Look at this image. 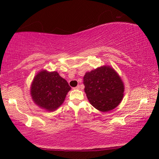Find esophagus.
I'll use <instances>...</instances> for the list:
<instances>
[{
  "instance_id": "esophagus-1",
  "label": "esophagus",
  "mask_w": 159,
  "mask_h": 159,
  "mask_svg": "<svg viewBox=\"0 0 159 159\" xmlns=\"http://www.w3.org/2000/svg\"><path fill=\"white\" fill-rule=\"evenodd\" d=\"M80 85H77V87H75V88H74V89H75V90H80Z\"/></svg>"
}]
</instances>
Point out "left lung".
Instances as JSON below:
<instances>
[{"label":"left lung","instance_id":"8db88e82","mask_svg":"<svg viewBox=\"0 0 159 159\" xmlns=\"http://www.w3.org/2000/svg\"><path fill=\"white\" fill-rule=\"evenodd\" d=\"M84 92L93 107L103 112L114 109L124 96L125 86L114 69L103 66L86 72Z\"/></svg>","mask_w":159,"mask_h":159}]
</instances>
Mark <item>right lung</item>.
I'll return each instance as SVG.
<instances>
[{"label": "right lung", "mask_w": 159, "mask_h": 159, "mask_svg": "<svg viewBox=\"0 0 159 159\" xmlns=\"http://www.w3.org/2000/svg\"><path fill=\"white\" fill-rule=\"evenodd\" d=\"M70 90L68 82L57 71L43 70L34 77L30 94L39 107L53 111L64 103Z\"/></svg>", "instance_id": "obj_1"}]
</instances>
